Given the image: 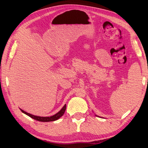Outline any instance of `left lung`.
<instances>
[{
	"mask_svg": "<svg viewBox=\"0 0 148 148\" xmlns=\"http://www.w3.org/2000/svg\"><path fill=\"white\" fill-rule=\"evenodd\" d=\"M95 116H97V115H95Z\"/></svg>",
	"mask_w": 148,
	"mask_h": 148,
	"instance_id": "obj_1",
	"label": "left lung"
}]
</instances>
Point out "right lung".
I'll return each mask as SVG.
<instances>
[{"mask_svg":"<svg viewBox=\"0 0 148 148\" xmlns=\"http://www.w3.org/2000/svg\"><path fill=\"white\" fill-rule=\"evenodd\" d=\"M65 109H66V104L64 105V106L63 107L60 111L56 113V114H55V115L49 116V117H42V116H35V115H32V114H30V113H28L25 111H24L23 110L20 109L21 112H23L24 114H27V116H30V118L36 119V120H37V121H42V122H49V121H53L57 120V119H58L60 118L61 117V116L64 115V112L65 111Z\"/></svg>","mask_w":148,"mask_h":148,"instance_id":"obj_1","label":"right lung"}]
</instances>
